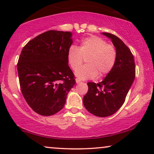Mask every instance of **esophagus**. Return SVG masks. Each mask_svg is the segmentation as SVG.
<instances>
[{
  "instance_id": "34e87169",
  "label": "esophagus",
  "mask_w": 154,
  "mask_h": 154,
  "mask_svg": "<svg viewBox=\"0 0 154 154\" xmlns=\"http://www.w3.org/2000/svg\"><path fill=\"white\" fill-rule=\"evenodd\" d=\"M75 82H76V83H81V80L79 79H75Z\"/></svg>"
}]
</instances>
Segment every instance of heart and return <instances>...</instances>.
I'll return each instance as SVG.
<instances>
[{
    "label": "heart",
    "mask_w": 154,
    "mask_h": 154,
    "mask_svg": "<svg viewBox=\"0 0 154 154\" xmlns=\"http://www.w3.org/2000/svg\"><path fill=\"white\" fill-rule=\"evenodd\" d=\"M87 64L79 68L75 75L85 80L104 76L114 67L117 60V50L114 45L108 44L102 38L92 35L84 38L80 47L70 46L67 52V60L71 68L75 71L84 61Z\"/></svg>",
    "instance_id": "heart-1"
}]
</instances>
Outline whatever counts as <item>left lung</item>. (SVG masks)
<instances>
[{
	"label": "left lung",
	"mask_w": 154,
	"mask_h": 154,
	"mask_svg": "<svg viewBox=\"0 0 154 154\" xmlns=\"http://www.w3.org/2000/svg\"><path fill=\"white\" fill-rule=\"evenodd\" d=\"M103 34L110 38L116 48V62L102 82H88V91L83 100L85 109L99 117L109 116L121 108L135 77V63L130 48L116 35Z\"/></svg>",
	"instance_id": "8db88e82"
}]
</instances>
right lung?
<instances>
[{"label":"right lung","instance_id":"obj_1","mask_svg":"<svg viewBox=\"0 0 154 154\" xmlns=\"http://www.w3.org/2000/svg\"><path fill=\"white\" fill-rule=\"evenodd\" d=\"M71 33L50 30L29 41L17 62L22 93L29 106L42 116L55 114L64 107L75 85L67 60Z\"/></svg>","mask_w":154,"mask_h":154}]
</instances>
